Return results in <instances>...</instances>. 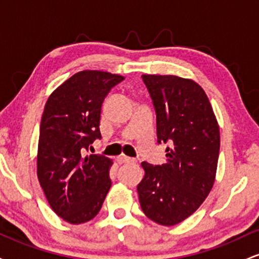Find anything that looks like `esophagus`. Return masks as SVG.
Listing matches in <instances>:
<instances>
[{
	"label": "esophagus",
	"instance_id": "34e87169",
	"mask_svg": "<svg viewBox=\"0 0 259 259\" xmlns=\"http://www.w3.org/2000/svg\"><path fill=\"white\" fill-rule=\"evenodd\" d=\"M117 159L119 163H134L135 162V159L130 158V157H127V156H124V154H121V156L118 157Z\"/></svg>",
	"mask_w": 259,
	"mask_h": 259
}]
</instances>
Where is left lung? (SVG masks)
<instances>
[{"label":"left lung","mask_w":259,"mask_h":259,"mask_svg":"<svg viewBox=\"0 0 259 259\" xmlns=\"http://www.w3.org/2000/svg\"><path fill=\"white\" fill-rule=\"evenodd\" d=\"M156 111L157 141L167 162H142L140 206L151 221L171 227L190 217L212 190L221 135L206 92L197 82L175 75H142Z\"/></svg>","instance_id":"left-lung-1"}]
</instances>
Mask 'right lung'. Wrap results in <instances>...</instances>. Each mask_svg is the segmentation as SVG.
Here are the masks:
<instances>
[{"mask_svg": "<svg viewBox=\"0 0 259 259\" xmlns=\"http://www.w3.org/2000/svg\"><path fill=\"white\" fill-rule=\"evenodd\" d=\"M123 80L118 74L82 70L56 89L45 105L37 178L56 214L70 224L95 218L111 189L112 159L84 153L101 139L102 103Z\"/></svg>", "mask_w": 259, "mask_h": 259, "instance_id": "add662e5", "label": "right lung"}]
</instances>
